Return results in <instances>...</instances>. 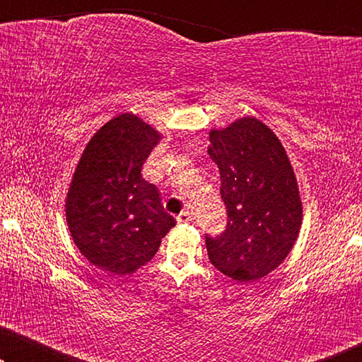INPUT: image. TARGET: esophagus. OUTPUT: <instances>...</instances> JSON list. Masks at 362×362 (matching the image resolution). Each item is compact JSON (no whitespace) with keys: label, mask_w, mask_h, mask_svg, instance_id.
Segmentation results:
<instances>
[{"label":"esophagus","mask_w":362,"mask_h":362,"mask_svg":"<svg viewBox=\"0 0 362 362\" xmlns=\"http://www.w3.org/2000/svg\"><path fill=\"white\" fill-rule=\"evenodd\" d=\"M176 219H177V222H180V224H189V222H192V212L182 211L181 214L176 217Z\"/></svg>","instance_id":"1"}]
</instances>
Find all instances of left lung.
<instances>
[{"instance_id": "left-lung-1", "label": "left lung", "mask_w": 362, "mask_h": 362, "mask_svg": "<svg viewBox=\"0 0 362 362\" xmlns=\"http://www.w3.org/2000/svg\"><path fill=\"white\" fill-rule=\"evenodd\" d=\"M209 141L227 226L221 235H206L207 255L229 279L259 280L285 260L298 237L303 207L293 168L275 133L254 117L211 130Z\"/></svg>"}]
</instances>
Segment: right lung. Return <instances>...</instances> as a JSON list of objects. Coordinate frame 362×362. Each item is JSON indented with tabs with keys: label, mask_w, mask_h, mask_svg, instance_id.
I'll list each match as a JSON object with an SVG mask.
<instances>
[{
	"label": "right lung",
	"mask_w": 362,
	"mask_h": 362,
	"mask_svg": "<svg viewBox=\"0 0 362 362\" xmlns=\"http://www.w3.org/2000/svg\"><path fill=\"white\" fill-rule=\"evenodd\" d=\"M161 135L133 113L107 122L87 143L66 199L77 249L98 269L127 275L150 262L175 219L141 168Z\"/></svg>",
	"instance_id": "right-lung-1"
}]
</instances>
